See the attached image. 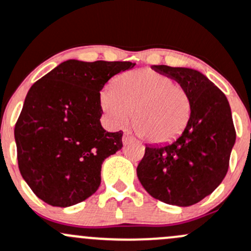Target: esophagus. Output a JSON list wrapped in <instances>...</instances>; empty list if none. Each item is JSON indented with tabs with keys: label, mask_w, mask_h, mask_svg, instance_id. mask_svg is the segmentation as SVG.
Here are the masks:
<instances>
[{
	"label": "esophagus",
	"mask_w": 251,
	"mask_h": 251,
	"mask_svg": "<svg viewBox=\"0 0 251 251\" xmlns=\"http://www.w3.org/2000/svg\"><path fill=\"white\" fill-rule=\"evenodd\" d=\"M132 141H133V137L131 136L130 133H124V136H123V143L124 144H128L130 142H132Z\"/></svg>",
	"instance_id": "obj_1"
}]
</instances>
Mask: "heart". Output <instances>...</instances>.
<instances>
[{
	"instance_id": "b5f03b06",
	"label": "heart",
	"mask_w": 251,
	"mask_h": 251,
	"mask_svg": "<svg viewBox=\"0 0 251 251\" xmlns=\"http://www.w3.org/2000/svg\"><path fill=\"white\" fill-rule=\"evenodd\" d=\"M102 109L114 126L130 123L143 138L162 144L185 130L192 103L188 90L173 78L150 70L127 72L101 94Z\"/></svg>"
}]
</instances>
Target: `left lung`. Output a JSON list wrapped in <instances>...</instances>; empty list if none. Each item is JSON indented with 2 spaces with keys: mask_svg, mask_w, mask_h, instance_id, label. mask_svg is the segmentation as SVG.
Instances as JSON below:
<instances>
[{
  "mask_svg": "<svg viewBox=\"0 0 251 251\" xmlns=\"http://www.w3.org/2000/svg\"><path fill=\"white\" fill-rule=\"evenodd\" d=\"M178 81L191 97V115L183 133L165 146H147L137 176L154 199L189 207L220 185L236 142L231 108L225 94L192 68L154 66Z\"/></svg>",
  "mask_w": 251,
  "mask_h": 251,
  "instance_id": "1",
  "label": "left lung"
}]
</instances>
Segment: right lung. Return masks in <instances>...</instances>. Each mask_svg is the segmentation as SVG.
I'll list each match as a JSON object with an SVG mask.
<instances>
[{
    "label": "right lung",
    "mask_w": 251,
    "mask_h": 251,
    "mask_svg": "<svg viewBox=\"0 0 251 251\" xmlns=\"http://www.w3.org/2000/svg\"><path fill=\"white\" fill-rule=\"evenodd\" d=\"M134 65L67 60L31 86L14 137L21 176L42 201L65 208L97 191L102 163L123 148V131L102 127L100 91Z\"/></svg>",
    "instance_id": "add662e5"
}]
</instances>
